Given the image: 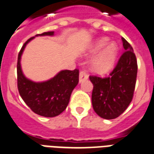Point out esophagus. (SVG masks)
<instances>
[{
  "label": "esophagus",
  "mask_w": 154,
  "mask_h": 154,
  "mask_svg": "<svg viewBox=\"0 0 154 154\" xmlns=\"http://www.w3.org/2000/svg\"><path fill=\"white\" fill-rule=\"evenodd\" d=\"M88 77H89V76H88V74L85 71H81L79 74V82L82 83V82H83L85 80H87Z\"/></svg>",
  "instance_id": "obj_1"
}]
</instances>
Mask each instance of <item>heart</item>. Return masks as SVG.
<instances>
[{
  "mask_svg": "<svg viewBox=\"0 0 154 154\" xmlns=\"http://www.w3.org/2000/svg\"><path fill=\"white\" fill-rule=\"evenodd\" d=\"M109 38H101L90 47L88 56H94L90 69L98 75H104L113 69L119 55V47L116 43H109Z\"/></svg>",
  "mask_w": 154,
  "mask_h": 154,
  "instance_id": "obj_1",
  "label": "heart"
}]
</instances>
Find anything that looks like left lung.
Instances as JSON below:
<instances>
[{"mask_svg":"<svg viewBox=\"0 0 154 154\" xmlns=\"http://www.w3.org/2000/svg\"><path fill=\"white\" fill-rule=\"evenodd\" d=\"M125 50L110 77L90 76L94 88L92 105L97 115L106 119L119 117L132 102L137 82V61L133 49L122 38Z\"/></svg>","mask_w":154,"mask_h":154,"instance_id":"left-lung-1","label":"left lung"}]
</instances>
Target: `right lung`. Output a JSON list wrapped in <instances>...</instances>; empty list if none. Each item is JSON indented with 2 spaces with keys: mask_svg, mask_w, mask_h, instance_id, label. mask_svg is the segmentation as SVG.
<instances>
[{
  "mask_svg": "<svg viewBox=\"0 0 154 154\" xmlns=\"http://www.w3.org/2000/svg\"><path fill=\"white\" fill-rule=\"evenodd\" d=\"M54 35V31L44 32L35 36ZM35 37L22 46L17 57V89L26 104L35 114L43 117H55L66 109L72 90L79 82V70H62L46 82H35L22 72L21 57L26 46Z\"/></svg>",
  "mask_w": 154,
  "mask_h": 154,
  "instance_id": "obj_1",
  "label": "right lung"
}]
</instances>
